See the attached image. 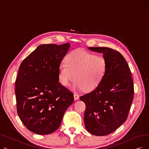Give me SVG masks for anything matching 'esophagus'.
<instances>
[{
  "label": "esophagus",
  "mask_w": 149,
  "mask_h": 149,
  "mask_svg": "<svg viewBox=\"0 0 149 149\" xmlns=\"http://www.w3.org/2000/svg\"><path fill=\"white\" fill-rule=\"evenodd\" d=\"M74 100H77L79 99V95L77 94V93H74Z\"/></svg>",
  "instance_id": "34e87169"
}]
</instances>
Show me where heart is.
Returning a JSON list of instances; mask_svg holds the SVG:
<instances>
[{"label":"heart","mask_w":149,"mask_h":149,"mask_svg":"<svg viewBox=\"0 0 149 149\" xmlns=\"http://www.w3.org/2000/svg\"><path fill=\"white\" fill-rule=\"evenodd\" d=\"M66 63L60 64L58 77L64 86H68L75 80L74 88L91 91L102 81L107 70L106 59L83 50L76 49L65 58Z\"/></svg>","instance_id":"obj_1"}]
</instances>
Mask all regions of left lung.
I'll return each mask as SVG.
<instances>
[{"mask_svg": "<svg viewBox=\"0 0 149 149\" xmlns=\"http://www.w3.org/2000/svg\"><path fill=\"white\" fill-rule=\"evenodd\" d=\"M107 61L102 81L91 92L81 96L86 104L85 127L91 134H110L126 121L134 98V82L129 65L118 51L106 47H89Z\"/></svg>", "mask_w": 149, "mask_h": 149, "instance_id": "left-lung-1", "label": "left lung"}]
</instances>
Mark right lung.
<instances>
[{"label":"right lung","mask_w":149,"mask_h":149,"mask_svg":"<svg viewBox=\"0 0 149 149\" xmlns=\"http://www.w3.org/2000/svg\"><path fill=\"white\" fill-rule=\"evenodd\" d=\"M70 44L41 45L23 60L15 84L17 113L25 127L48 135L60 126L74 95L59 82L58 69Z\"/></svg>","instance_id":"obj_1"}]
</instances>
